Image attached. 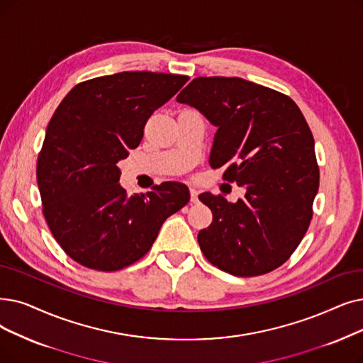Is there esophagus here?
Wrapping results in <instances>:
<instances>
[{
    "mask_svg": "<svg viewBox=\"0 0 363 363\" xmlns=\"http://www.w3.org/2000/svg\"><path fill=\"white\" fill-rule=\"evenodd\" d=\"M190 194H191V203H197L199 201V199H197V190L196 188H190Z\"/></svg>",
    "mask_w": 363,
    "mask_h": 363,
    "instance_id": "1",
    "label": "esophagus"
}]
</instances>
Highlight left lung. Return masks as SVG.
<instances>
[{"mask_svg": "<svg viewBox=\"0 0 363 363\" xmlns=\"http://www.w3.org/2000/svg\"><path fill=\"white\" fill-rule=\"evenodd\" d=\"M218 130L209 163L223 178L246 186L230 203L203 193L212 224L200 230L203 255L239 277L270 273L301 243L319 190L314 139L298 105L286 94L239 77H197L177 98Z\"/></svg>", "mask_w": 363, "mask_h": 363, "instance_id": "obj_1", "label": "left lung"}]
</instances>
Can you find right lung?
Returning <instances> with one entry per match:
<instances>
[{
    "label": "right lung",
    "instance_id": "obj_1",
    "mask_svg": "<svg viewBox=\"0 0 363 363\" xmlns=\"http://www.w3.org/2000/svg\"><path fill=\"white\" fill-rule=\"evenodd\" d=\"M186 75L133 71L91 78L71 89L47 125L37 160L43 213L75 262L117 272L151 249L167 216L190 201L186 185H154L128 196L117 163L136 148L157 108Z\"/></svg>",
    "mask_w": 363,
    "mask_h": 363
}]
</instances>
